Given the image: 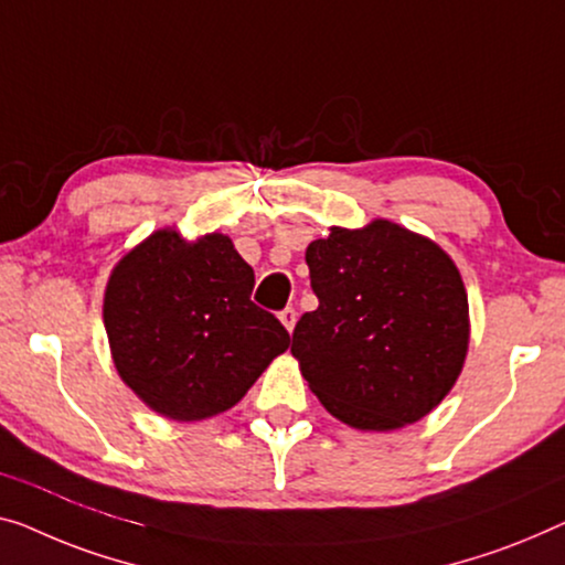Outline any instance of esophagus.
Listing matches in <instances>:
<instances>
[{"label":"esophagus","instance_id":"esophagus-1","mask_svg":"<svg viewBox=\"0 0 565 565\" xmlns=\"http://www.w3.org/2000/svg\"><path fill=\"white\" fill-rule=\"evenodd\" d=\"M279 319L286 327V332H294V324H297V311H294L291 307H286L284 311H279Z\"/></svg>","mask_w":565,"mask_h":565}]
</instances>
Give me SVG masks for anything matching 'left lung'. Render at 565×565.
Returning a JSON list of instances; mask_svg holds the SVG:
<instances>
[{"mask_svg":"<svg viewBox=\"0 0 565 565\" xmlns=\"http://www.w3.org/2000/svg\"><path fill=\"white\" fill-rule=\"evenodd\" d=\"M319 307L297 322L291 355L342 424L395 431L439 406L469 350V301L451 256L398 223L332 225L307 248Z\"/></svg>","mask_w":565,"mask_h":565,"instance_id":"1","label":"left lung"}]
</instances>
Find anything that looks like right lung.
Segmentation results:
<instances>
[{"mask_svg":"<svg viewBox=\"0 0 565 565\" xmlns=\"http://www.w3.org/2000/svg\"><path fill=\"white\" fill-rule=\"evenodd\" d=\"M254 268L223 233L159 228L119 258L104 327L121 381L154 414L202 420L233 408L291 337L250 301Z\"/></svg>","mask_w":565,"mask_h":565,"instance_id":"obj_1","label":"right lung"}]
</instances>
